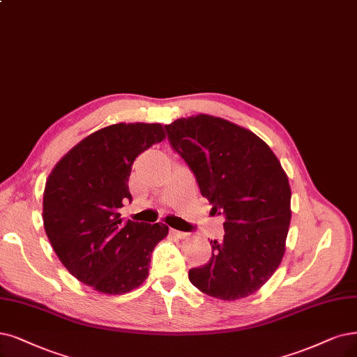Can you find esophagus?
I'll return each mask as SVG.
<instances>
[{
  "label": "esophagus",
  "mask_w": 357,
  "mask_h": 357,
  "mask_svg": "<svg viewBox=\"0 0 357 357\" xmlns=\"http://www.w3.org/2000/svg\"><path fill=\"white\" fill-rule=\"evenodd\" d=\"M170 234L175 236V238H179V240H183L187 238L188 234L187 232H182V231H176V229H170Z\"/></svg>",
  "instance_id": "esophagus-1"
}]
</instances>
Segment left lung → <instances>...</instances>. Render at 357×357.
<instances>
[{
  "label": "left lung",
  "mask_w": 357,
  "mask_h": 357,
  "mask_svg": "<svg viewBox=\"0 0 357 357\" xmlns=\"http://www.w3.org/2000/svg\"><path fill=\"white\" fill-rule=\"evenodd\" d=\"M212 215L225 218L212 257L188 278L207 296L236 300L256 293L280 266L291 220V190L278 158L252 130L199 114L165 125Z\"/></svg>",
  "instance_id": "1"
}]
</instances>
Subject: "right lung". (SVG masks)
<instances>
[{
    "mask_svg": "<svg viewBox=\"0 0 357 357\" xmlns=\"http://www.w3.org/2000/svg\"><path fill=\"white\" fill-rule=\"evenodd\" d=\"M158 123H116L82 139L50 174L44 190L48 240L76 280L104 294H123L149 276L163 223L123 220L132 202L129 175L135 158L165 139Z\"/></svg>",
    "mask_w": 357,
    "mask_h": 357,
    "instance_id": "1",
    "label": "right lung"
}]
</instances>
